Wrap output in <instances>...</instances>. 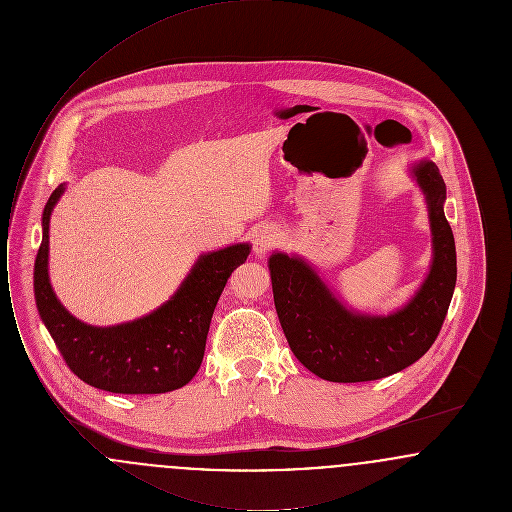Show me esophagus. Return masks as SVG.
I'll list each match as a JSON object with an SVG mask.
<instances>
[{
	"label": "esophagus",
	"mask_w": 512,
	"mask_h": 512,
	"mask_svg": "<svg viewBox=\"0 0 512 512\" xmlns=\"http://www.w3.org/2000/svg\"><path fill=\"white\" fill-rule=\"evenodd\" d=\"M278 244V232L274 226L263 224L253 232V253L263 257L274 245Z\"/></svg>",
	"instance_id": "34e87169"
}]
</instances>
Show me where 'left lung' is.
<instances>
[{
	"mask_svg": "<svg viewBox=\"0 0 512 512\" xmlns=\"http://www.w3.org/2000/svg\"><path fill=\"white\" fill-rule=\"evenodd\" d=\"M409 172L422 190L432 230V265L413 297L390 315L349 309L299 255L268 257L274 305L299 363L328 382H368L416 363L438 338L457 282V251L445 219V182L436 163Z\"/></svg>",
	"mask_w": 512,
	"mask_h": 512,
	"instance_id": "1",
	"label": "left lung"
}]
</instances>
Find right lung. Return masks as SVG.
Wrapping results in <instances>:
<instances>
[{"instance_id": "right-lung-1", "label": "right lung", "mask_w": 512, "mask_h": 512, "mask_svg": "<svg viewBox=\"0 0 512 512\" xmlns=\"http://www.w3.org/2000/svg\"><path fill=\"white\" fill-rule=\"evenodd\" d=\"M63 194L65 184H59L44 207L34 297L65 363L82 382L113 393H167L186 386L203 361L220 293L234 268L244 265L251 245H228L199 255L171 299L146 317L92 326L61 305L49 282V219Z\"/></svg>"}]
</instances>
